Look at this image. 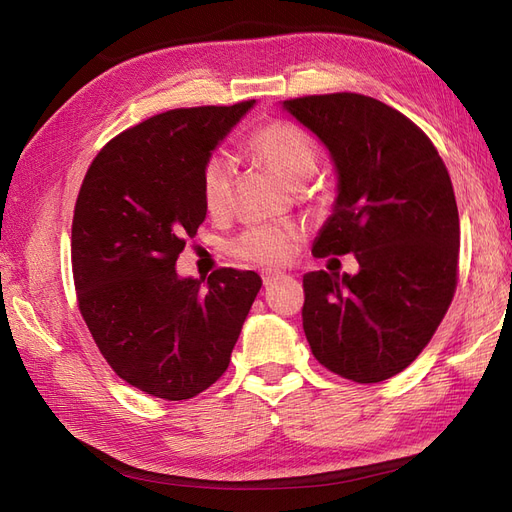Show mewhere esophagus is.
I'll use <instances>...</instances> for the list:
<instances>
[{"instance_id":"obj_1","label":"esophagus","mask_w":512,"mask_h":512,"mask_svg":"<svg viewBox=\"0 0 512 512\" xmlns=\"http://www.w3.org/2000/svg\"><path fill=\"white\" fill-rule=\"evenodd\" d=\"M280 277H282V273H262V284H265V288H269L271 284H275L277 280H280Z\"/></svg>"}]
</instances>
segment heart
Segmentation results:
<instances>
[{"mask_svg":"<svg viewBox=\"0 0 512 512\" xmlns=\"http://www.w3.org/2000/svg\"><path fill=\"white\" fill-rule=\"evenodd\" d=\"M254 156L265 162L288 185H299L314 175L318 145L303 128L290 121H271L250 138ZM200 196L205 209L220 215L228 209L232 196V160L224 153H213L200 173ZM301 243V232L294 226L262 224L243 230L230 243V252L241 260L262 267L288 262Z\"/></svg>","mask_w":512,"mask_h":512,"instance_id":"obj_1","label":"heart"}]
</instances>
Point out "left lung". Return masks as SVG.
Listing matches in <instances>:
<instances>
[{"label":"left lung","instance_id":"1","mask_svg":"<svg viewBox=\"0 0 512 512\" xmlns=\"http://www.w3.org/2000/svg\"><path fill=\"white\" fill-rule=\"evenodd\" d=\"M337 173L333 213L312 254H354L359 273L303 275V331L320 365L369 384L404 371L429 344L457 286L459 213L425 132L380 100H284Z\"/></svg>","mask_w":512,"mask_h":512}]
</instances>
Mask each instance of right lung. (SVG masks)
<instances>
[{
    "label": "right lung",
    "mask_w": 512,
    "mask_h": 512,
    "mask_svg": "<svg viewBox=\"0 0 512 512\" xmlns=\"http://www.w3.org/2000/svg\"><path fill=\"white\" fill-rule=\"evenodd\" d=\"M256 100L175 108L121 132L91 162L72 220V273L87 329L115 374L181 401L218 380L262 286L254 271L179 277L205 222L200 173Z\"/></svg>",
    "instance_id": "1"
}]
</instances>
